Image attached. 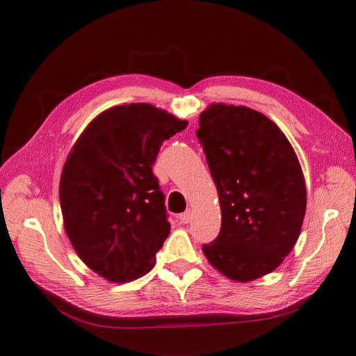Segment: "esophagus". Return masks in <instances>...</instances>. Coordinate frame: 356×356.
<instances>
[{
  "instance_id": "1",
  "label": "esophagus",
  "mask_w": 356,
  "mask_h": 356,
  "mask_svg": "<svg viewBox=\"0 0 356 356\" xmlns=\"http://www.w3.org/2000/svg\"><path fill=\"white\" fill-rule=\"evenodd\" d=\"M179 220H180V223H190L191 220H193V213L191 211H185L184 214H180L179 216Z\"/></svg>"
}]
</instances>
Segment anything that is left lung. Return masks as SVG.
I'll return each instance as SVG.
<instances>
[{
	"instance_id": "1",
	"label": "left lung",
	"mask_w": 356,
	"mask_h": 356,
	"mask_svg": "<svg viewBox=\"0 0 356 356\" xmlns=\"http://www.w3.org/2000/svg\"><path fill=\"white\" fill-rule=\"evenodd\" d=\"M199 125L222 211L220 234L202 251L225 277L254 282L275 270L300 237L303 170L284 133L260 111L214 102Z\"/></svg>"
}]
</instances>
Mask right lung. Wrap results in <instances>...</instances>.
<instances>
[{
    "label": "right lung",
    "instance_id": "add662e5",
    "mask_svg": "<svg viewBox=\"0 0 356 356\" xmlns=\"http://www.w3.org/2000/svg\"><path fill=\"white\" fill-rule=\"evenodd\" d=\"M188 122L151 104L97 115L70 149L59 180L64 229L79 259L111 283L154 268L170 234L153 166L162 142Z\"/></svg>",
    "mask_w": 356,
    "mask_h": 356
}]
</instances>
